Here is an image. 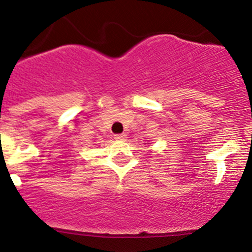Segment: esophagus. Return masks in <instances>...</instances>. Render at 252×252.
Here are the masks:
<instances>
[{"label":"esophagus","instance_id":"obj_1","mask_svg":"<svg viewBox=\"0 0 252 252\" xmlns=\"http://www.w3.org/2000/svg\"><path fill=\"white\" fill-rule=\"evenodd\" d=\"M116 140H126V134H118V135L114 136Z\"/></svg>","mask_w":252,"mask_h":252}]
</instances>
